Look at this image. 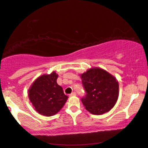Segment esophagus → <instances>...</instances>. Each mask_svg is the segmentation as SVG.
Returning a JSON list of instances; mask_svg holds the SVG:
<instances>
[{
	"label": "esophagus",
	"instance_id": "1",
	"mask_svg": "<svg viewBox=\"0 0 148 148\" xmlns=\"http://www.w3.org/2000/svg\"><path fill=\"white\" fill-rule=\"evenodd\" d=\"M76 95V93L75 92V91H73V92L70 93V96H74V95Z\"/></svg>",
	"mask_w": 148,
	"mask_h": 148
}]
</instances>
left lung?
I'll return each instance as SVG.
<instances>
[{
    "instance_id": "8db88e82",
    "label": "left lung",
    "mask_w": 148,
    "mask_h": 148,
    "mask_svg": "<svg viewBox=\"0 0 148 148\" xmlns=\"http://www.w3.org/2000/svg\"><path fill=\"white\" fill-rule=\"evenodd\" d=\"M85 95L82 102L86 109L93 114L109 111L119 97V82L105 70L95 68L81 75Z\"/></svg>"
}]
</instances>
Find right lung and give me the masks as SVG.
Masks as SVG:
<instances>
[{
  "label": "right lung",
  "mask_w": 148,
  "mask_h": 148,
  "mask_svg": "<svg viewBox=\"0 0 148 148\" xmlns=\"http://www.w3.org/2000/svg\"><path fill=\"white\" fill-rule=\"evenodd\" d=\"M58 75L53 72L43 75L33 83L29 90V98L38 113L44 116H53L60 111L66 102L68 96L62 88L58 85Z\"/></svg>",
  "instance_id": "obj_1"
}]
</instances>
